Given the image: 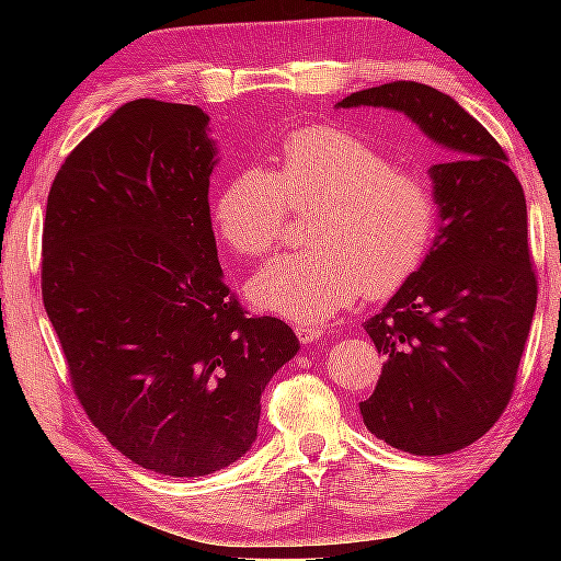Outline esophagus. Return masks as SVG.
I'll return each mask as SVG.
<instances>
[{"mask_svg": "<svg viewBox=\"0 0 561 561\" xmlns=\"http://www.w3.org/2000/svg\"><path fill=\"white\" fill-rule=\"evenodd\" d=\"M321 334H324V327L313 324V321H306V324H296V336H298V340H301L304 344L317 342Z\"/></svg>", "mask_w": 561, "mask_h": 561, "instance_id": "1", "label": "esophagus"}]
</instances>
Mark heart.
Here are the masks:
<instances>
[{"label": "heart", "instance_id": "obj_1", "mask_svg": "<svg viewBox=\"0 0 561 561\" xmlns=\"http://www.w3.org/2000/svg\"><path fill=\"white\" fill-rule=\"evenodd\" d=\"M311 206H319L306 234L311 250L267 263L248 288L260 309L304 324L329 319L363 290L373 298L401 290L439 227V196L426 173L332 125L286 135L275 171L234 173L214 198V225L237 255L267 257L286 237L290 209Z\"/></svg>", "mask_w": 561, "mask_h": 561}]
</instances>
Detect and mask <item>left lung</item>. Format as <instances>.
I'll list each match as a JSON object with an SVG mask.
<instances>
[{"mask_svg":"<svg viewBox=\"0 0 561 561\" xmlns=\"http://www.w3.org/2000/svg\"><path fill=\"white\" fill-rule=\"evenodd\" d=\"M340 106L405 112L455 150L432 168L442 227L424 265L365 321L386 365L359 403L367 432L390 447L451 455L493 428L516 388L539 294L524 188L501 142L426 83L390 81Z\"/></svg>","mask_w":561,"mask_h":561,"instance_id":"obj_1","label":"left lung"}]
</instances>
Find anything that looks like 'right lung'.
Returning a JSON list of instances; mask_svg holds the SVG:
<instances>
[{"instance_id":"obj_1","label":"right lung","mask_w":561,"mask_h":561,"mask_svg":"<svg viewBox=\"0 0 561 561\" xmlns=\"http://www.w3.org/2000/svg\"><path fill=\"white\" fill-rule=\"evenodd\" d=\"M206 125L191 104L119 106L68 152L43 221V304L76 398L112 447L171 478L240 459L298 352L221 278Z\"/></svg>"}]
</instances>
